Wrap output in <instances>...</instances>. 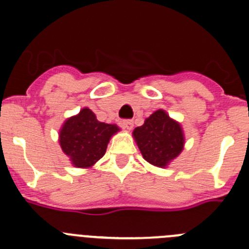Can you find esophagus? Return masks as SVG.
<instances>
[{
  "instance_id": "obj_1",
  "label": "esophagus",
  "mask_w": 249,
  "mask_h": 249,
  "mask_svg": "<svg viewBox=\"0 0 249 249\" xmlns=\"http://www.w3.org/2000/svg\"><path fill=\"white\" fill-rule=\"evenodd\" d=\"M122 125L125 129L130 131V130H132V127H134V122H132V120H123Z\"/></svg>"
}]
</instances>
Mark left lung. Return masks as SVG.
Returning <instances> with one entry per match:
<instances>
[{
	"label": "left lung",
	"mask_w": 249,
	"mask_h": 249,
	"mask_svg": "<svg viewBox=\"0 0 249 249\" xmlns=\"http://www.w3.org/2000/svg\"><path fill=\"white\" fill-rule=\"evenodd\" d=\"M143 159L150 165L165 169L182 153L184 132L182 125L166 110L158 109L132 132Z\"/></svg>",
	"instance_id": "8db88e82"
}]
</instances>
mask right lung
<instances>
[{
	"instance_id": "add662e5",
	"label": "right lung",
	"mask_w": 249,
	"mask_h": 249,
	"mask_svg": "<svg viewBox=\"0 0 249 249\" xmlns=\"http://www.w3.org/2000/svg\"><path fill=\"white\" fill-rule=\"evenodd\" d=\"M120 131L115 124H106L96 119L88 107L67 118L59 132L62 152L78 169H91L105 155L110 137Z\"/></svg>"
}]
</instances>
